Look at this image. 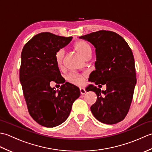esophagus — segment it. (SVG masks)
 <instances>
[{
  "label": "esophagus",
  "mask_w": 152,
  "mask_h": 152,
  "mask_svg": "<svg viewBox=\"0 0 152 152\" xmlns=\"http://www.w3.org/2000/svg\"><path fill=\"white\" fill-rule=\"evenodd\" d=\"M80 93H81V95H84V94H86V91L85 89H83V88H80Z\"/></svg>",
  "instance_id": "34e87169"
}]
</instances>
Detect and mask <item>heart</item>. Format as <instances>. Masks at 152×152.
Masks as SVG:
<instances>
[{
	"label": "heart",
	"instance_id": "heart-1",
	"mask_svg": "<svg viewBox=\"0 0 152 152\" xmlns=\"http://www.w3.org/2000/svg\"><path fill=\"white\" fill-rule=\"evenodd\" d=\"M74 48L77 52L83 57H84V56L87 53L89 52V51H91V48L89 46V44H88L83 41L77 42L74 44ZM63 56L64 52L63 50L61 49L57 51V52L56 53V56H55V58H56V62L57 65L59 67L62 66ZM67 80L68 82L72 83V84L76 86H81L84 83L85 78L84 76L82 75V74H72L67 76Z\"/></svg>",
	"mask_w": 152,
	"mask_h": 152
}]
</instances>
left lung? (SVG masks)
<instances>
[{"label":"left lung","instance_id":"1","mask_svg":"<svg viewBox=\"0 0 152 152\" xmlns=\"http://www.w3.org/2000/svg\"><path fill=\"white\" fill-rule=\"evenodd\" d=\"M80 38L88 40L95 48L96 70L90 74L89 81L106 86V89L102 91L93 85L88 87L87 91H94L97 96L91 111L103 124H117L129 110L137 83L132 50L120 35L112 31L101 30Z\"/></svg>","mask_w":152,"mask_h":152}]
</instances>
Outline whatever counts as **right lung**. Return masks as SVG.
<instances>
[{
  "label": "right lung",
  "mask_w": 152,
  "mask_h": 152,
  "mask_svg": "<svg viewBox=\"0 0 152 152\" xmlns=\"http://www.w3.org/2000/svg\"><path fill=\"white\" fill-rule=\"evenodd\" d=\"M72 38L45 32L34 36L22 50L19 80L23 95L29 114L44 127H56L65 121L80 95L78 87L64 83L55 58ZM51 81L64 84L56 91Z\"/></svg>",
  "instance_id": "add662e5"
}]
</instances>
